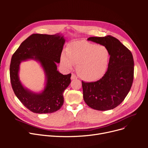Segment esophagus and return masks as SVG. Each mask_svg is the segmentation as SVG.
Segmentation results:
<instances>
[{"label": "esophagus", "mask_w": 148, "mask_h": 148, "mask_svg": "<svg viewBox=\"0 0 148 148\" xmlns=\"http://www.w3.org/2000/svg\"><path fill=\"white\" fill-rule=\"evenodd\" d=\"M71 80H75V79H77V77L76 76V75H75V74H71Z\"/></svg>", "instance_id": "1"}]
</instances>
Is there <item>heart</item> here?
I'll use <instances>...</instances> for the list:
<instances>
[{"mask_svg":"<svg viewBox=\"0 0 148 148\" xmlns=\"http://www.w3.org/2000/svg\"><path fill=\"white\" fill-rule=\"evenodd\" d=\"M111 53L105 45H98L84 41L68 44L66 53L60 56V63L66 69L77 65V72L86 82L98 80L106 73L110 63Z\"/></svg>","mask_w":148,"mask_h":148,"instance_id":"obj_1","label":"heart"}]
</instances>
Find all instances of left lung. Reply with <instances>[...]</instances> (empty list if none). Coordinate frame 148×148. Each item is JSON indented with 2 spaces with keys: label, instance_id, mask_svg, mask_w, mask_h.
<instances>
[{
  "label": "left lung",
  "instance_id": "left-lung-1",
  "mask_svg": "<svg viewBox=\"0 0 148 148\" xmlns=\"http://www.w3.org/2000/svg\"><path fill=\"white\" fill-rule=\"evenodd\" d=\"M91 41L110 50L111 58L107 72L95 82L82 81L83 99L93 109L105 111L113 109L125 98L134 79V59L130 50L111 35L90 37Z\"/></svg>",
  "mask_w": 148,
  "mask_h": 148
}]
</instances>
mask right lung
<instances>
[{
    "label": "right lung",
    "instance_id": "right-lung-1",
    "mask_svg": "<svg viewBox=\"0 0 148 148\" xmlns=\"http://www.w3.org/2000/svg\"><path fill=\"white\" fill-rule=\"evenodd\" d=\"M65 42L59 34H35L29 36L15 51L11 58L10 73L14 94L27 109L35 113L56 112L64 104V92L71 83V74L63 75L57 70ZM34 59L41 64L46 77L43 92L35 94L23 87L18 77L22 61Z\"/></svg>",
    "mask_w": 148,
    "mask_h": 148
}]
</instances>
